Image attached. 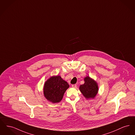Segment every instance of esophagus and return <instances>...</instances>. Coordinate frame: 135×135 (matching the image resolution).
I'll return each instance as SVG.
<instances>
[{
    "instance_id": "obj_1",
    "label": "esophagus",
    "mask_w": 135,
    "mask_h": 135,
    "mask_svg": "<svg viewBox=\"0 0 135 135\" xmlns=\"http://www.w3.org/2000/svg\"><path fill=\"white\" fill-rule=\"evenodd\" d=\"M72 87L76 88V85L74 84V85H72Z\"/></svg>"
}]
</instances>
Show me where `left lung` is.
<instances>
[{
    "label": "left lung",
    "instance_id": "left-lung-1",
    "mask_svg": "<svg viewBox=\"0 0 135 135\" xmlns=\"http://www.w3.org/2000/svg\"><path fill=\"white\" fill-rule=\"evenodd\" d=\"M84 81L85 83L79 87L80 91L86 98H94L98 91L97 83L88 76L85 78Z\"/></svg>",
    "mask_w": 135,
    "mask_h": 135
}]
</instances>
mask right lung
I'll return each instance as SVG.
<instances>
[{"label": "right lung", "instance_id": "1", "mask_svg": "<svg viewBox=\"0 0 135 135\" xmlns=\"http://www.w3.org/2000/svg\"><path fill=\"white\" fill-rule=\"evenodd\" d=\"M69 87V84L59 75L53 76L45 83L43 93L45 97L52 103L60 102L66 90Z\"/></svg>", "mask_w": 135, "mask_h": 135}]
</instances>
